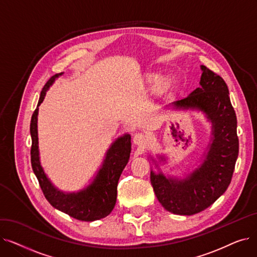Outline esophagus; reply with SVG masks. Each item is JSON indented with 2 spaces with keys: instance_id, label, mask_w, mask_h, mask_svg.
<instances>
[{
  "instance_id": "1",
  "label": "esophagus",
  "mask_w": 257,
  "mask_h": 257,
  "mask_svg": "<svg viewBox=\"0 0 257 257\" xmlns=\"http://www.w3.org/2000/svg\"><path fill=\"white\" fill-rule=\"evenodd\" d=\"M146 137L144 136L143 133H137L136 136H134L133 138V142L136 145H139V146H143L146 144Z\"/></svg>"
}]
</instances>
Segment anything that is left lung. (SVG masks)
I'll use <instances>...</instances> for the list:
<instances>
[{
	"label": "left lung",
	"mask_w": 257,
	"mask_h": 257,
	"mask_svg": "<svg viewBox=\"0 0 257 257\" xmlns=\"http://www.w3.org/2000/svg\"><path fill=\"white\" fill-rule=\"evenodd\" d=\"M201 87L175 103L177 107L198 108L212 121L213 140L202 166L183 180L167 179L163 174H150L154 193L168 211L192 215L203 211L231 182L238 156L236 114L224 79L202 65Z\"/></svg>",
	"instance_id": "1"
}]
</instances>
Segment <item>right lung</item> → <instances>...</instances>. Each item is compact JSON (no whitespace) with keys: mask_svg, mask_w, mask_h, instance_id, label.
Segmentation results:
<instances>
[{"mask_svg":"<svg viewBox=\"0 0 257 257\" xmlns=\"http://www.w3.org/2000/svg\"><path fill=\"white\" fill-rule=\"evenodd\" d=\"M56 74L52 76L43 87L38 100L37 108L34 110L31 123L30 133L32 139L31 146V165L35 176L39 182L40 188L49 201V203L58 210L69 214L70 217L79 220L91 222L100 220L109 214L116 202L117 182L121 172L128 164L131 151V138L125 136L117 139L107 152L104 165L97 175L92 184L85 191L77 194H63L54 187L47 178L44 170L39 164L38 157V138H37V114L38 106L44 101L46 91L54 82L55 78L60 76Z\"/></svg>","mask_w":257,"mask_h":257,"instance_id":"add662e5","label":"right lung"}]
</instances>
